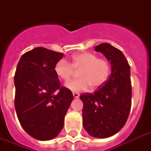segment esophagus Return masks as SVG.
Masks as SVG:
<instances>
[{"instance_id": "esophagus-1", "label": "esophagus", "mask_w": 151, "mask_h": 151, "mask_svg": "<svg viewBox=\"0 0 151 151\" xmlns=\"http://www.w3.org/2000/svg\"><path fill=\"white\" fill-rule=\"evenodd\" d=\"M73 96L74 98H78L80 95H79V93H78V92H73Z\"/></svg>"}]
</instances>
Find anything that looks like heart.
I'll return each instance as SVG.
<instances>
[{
    "label": "heart",
    "instance_id": "obj_1",
    "mask_svg": "<svg viewBox=\"0 0 151 151\" xmlns=\"http://www.w3.org/2000/svg\"><path fill=\"white\" fill-rule=\"evenodd\" d=\"M55 73L63 81H68L74 70L78 72L79 79L71 81L66 85L73 92L85 91L91 86L92 89L102 87L108 80L110 67L107 61L99 59L96 55L90 52H80L73 55L70 64L60 60L55 66Z\"/></svg>",
    "mask_w": 151,
    "mask_h": 151
}]
</instances>
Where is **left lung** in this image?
I'll return each mask as SVG.
<instances>
[{
    "instance_id": "8db88e82",
    "label": "left lung",
    "mask_w": 151,
    "mask_h": 151,
    "mask_svg": "<svg viewBox=\"0 0 151 151\" xmlns=\"http://www.w3.org/2000/svg\"><path fill=\"white\" fill-rule=\"evenodd\" d=\"M110 63L111 74L94 93H83V125L90 136L107 138L117 133L129 117L132 105L130 66L122 51L108 43L95 47Z\"/></svg>"
}]
</instances>
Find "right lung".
I'll return each instance as SVG.
<instances>
[{"label":"right lung","mask_w":151,"mask_h":151,"mask_svg":"<svg viewBox=\"0 0 151 151\" xmlns=\"http://www.w3.org/2000/svg\"><path fill=\"white\" fill-rule=\"evenodd\" d=\"M63 54L37 47L22 55L18 63L14 82L15 107L25 131L38 140L56 137L73 96L60 85L55 66Z\"/></svg>","instance_id":"obj_1"}]
</instances>
